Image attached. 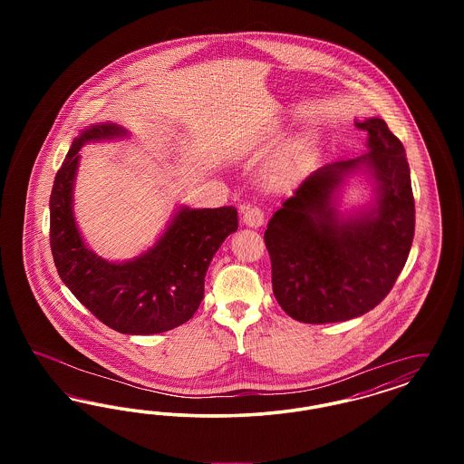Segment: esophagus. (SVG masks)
I'll return each mask as SVG.
<instances>
[{"label": "esophagus", "instance_id": "obj_1", "mask_svg": "<svg viewBox=\"0 0 464 464\" xmlns=\"http://www.w3.org/2000/svg\"><path fill=\"white\" fill-rule=\"evenodd\" d=\"M243 222L248 226V227H259L263 222H265V214L259 207H245L243 208Z\"/></svg>", "mask_w": 464, "mask_h": 464}]
</instances>
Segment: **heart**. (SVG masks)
I'll list each match as a JSON object with an SVG mask.
<instances>
[{
  "instance_id": "obj_1",
  "label": "heart",
  "mask_w": 464,
  "mask_h": 464,
  "mask_svg": "<svg viewBox=\"0 0 464 464\" xmlns=\"http://www.w3.org/2000/svg\"><path fill=\"white\" fill-rule=\"evenodd\" d=\"M299 176H301V160H299V156H287L273 167L271 182L275 186L282 188V186L292 184Z\"/></svg>"
}]
</instances>
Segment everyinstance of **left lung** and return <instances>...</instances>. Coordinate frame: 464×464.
I'll return each mask as SVG.
<instances>
[{"instance_id":"8db88e82","label":"left lung","mask_w":464,"mask_h":464,"mask_svg":"<svg viewBox=\"0 0 464 464\" xmlns=\"http://www.w3.org/2000/svg\"><path fill=\"white\" fill-rule=\"evenodd\" d=\"M354 125L369 133V151L306 177L266 229L273 294L297 322L365 314L390 294L411 252L416 208L405 150L381 118ZM358 169L375 179V203L341 217L336 191Z\"/></svg>"}]
</instances>
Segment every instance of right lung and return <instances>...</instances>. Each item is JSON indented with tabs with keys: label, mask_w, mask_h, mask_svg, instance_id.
<instances>
[{
	"label": "right lung",
	"mask_w": 464,
	"mask_h": 464,
	"mask_svg": "<svg viewBox=\"0 0 464 464\" xmlns=\"http://www.w3.org/2000/svg\"><path fill=\"white\" fill-rule=\"evenodd\" d=\"M116 123H99L72 140L50 195V246L61 280L112 331L150 335L186 324L198 309L205 275L222 242L238 229L235 207H180L160 240L140 257L110 263L83 242L72 214L80 150L90 140L125 137Z\"/></svg>",
	"instance_id": "obj_1"
}]
</instances>
